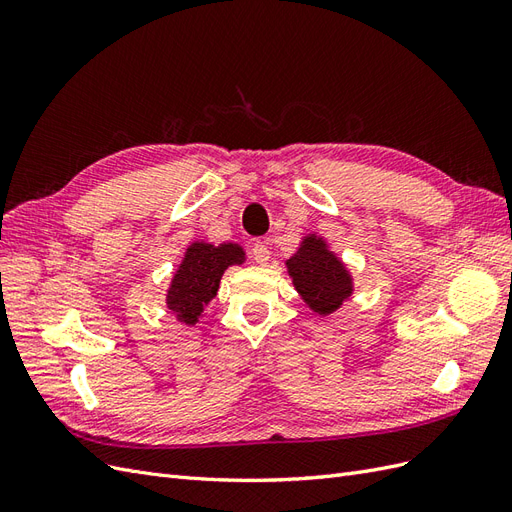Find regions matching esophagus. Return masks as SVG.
<instances>
[{
  "instance_id": "esophagus-1",
  "label": "esophagus",
  "mask_w": 512,
  "mask_h": 512,
  "mask_svg": "<svg viewBox=\"0 0 512 512\" xmlns=\"http://www.w3.org/2000/svg\"><path fill=\"white\" fill-rule=\"evenodd\" d=\"M252 258L258 262V265H267V260L271 258L269 247L262 241H256L254 247H252Z\"/></svg>"
}]
</instances>
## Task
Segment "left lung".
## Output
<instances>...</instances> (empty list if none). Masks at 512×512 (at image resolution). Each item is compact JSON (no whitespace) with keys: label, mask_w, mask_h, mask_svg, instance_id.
<instances>
[{"label":"left lung","mask_w":512,"mask_h":512,"mask_svg":"<svg viewBox=\"0 0 512 512\" xmlns=\"http://www.w3.org/2000/svg\"><path fill=\"white\" fill-rule=\"evenodd\" d=\"M288 271L297 290L318 314H331L350 297V277L342 262L324 250L320 239L309 237L288 262Z\"/></svg>","instance_id":"8db88e82"}]
</instances>
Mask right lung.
<instances>
[{"label":"right lung","instance_id":"add662e5","mask_svg":"<svg viewBox=\"0 0 512 512\" xmlns=\"http://www.w3.org/2000/svg\"><path fill=\"white\" fill-rule=\"evenodd\" d=\"M235 262L237 265L243 262V250L235 243H224L220 247L194 243L185 252L183 265L179 267L166 299L168 307L181 322L194 324L198 320L203 305L218 294L222 273Z\"/></svg>","mask_w":512,"mask_h":512}]
</instances>
